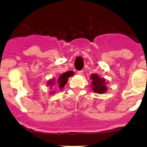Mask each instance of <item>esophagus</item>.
I'll use <instances>...</instances> for the list:
<instances>
[{
	"instance_id": "34e87169",
	"label": "esophagus",
	"mask_w": 147,
	"mask_h": 147,
	"mask_svg": "<svg viewBox=\"0 0 147 147\" xmlns=\"http://www.w3.org/2000/svg\"><path fill=\"white\" fill-rule=\"evenodd\" d=\"M77 74L79 75H83V71H78Z\"/></svg>"
}]
</instances>
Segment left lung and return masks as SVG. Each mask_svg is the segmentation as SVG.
Masks as SVG:
<instances>
[{
	"mask_svg": "<svg viewBox=\"0 0 147 147\" xmlns=\"http://www.w3.org/2000/svg\"><path fill=\"white\" fill-rule=\"evenodd\" d=\"M91 79V87L92 90L96 93H99V94H103L107 90V84L108 82H106L105 79H102L100 77L96 74H93L90 76Z\"/></svg>",
	"mask_w": 147,
	"mask_h": 147,
	"instance_id": "1",
	"label": "left lung"
}]
</instances>
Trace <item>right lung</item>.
Here are the masks:
<instances>
[{
    "instance_id": "1",
    "label": "right lung",
    "mask_w": 147,
    "mask_h": 147,
    "mask_svg": "<svg viewBox=\"0 0 147 147\" xmlns=\"http://www.w3.org/2000/svg\"><path fill=\"white\" fill-rule=\"evenodd\" d=\"M73 75H74V72L71 71L65 72L64 74H62L59 76L57 80H56L55 79H51V80H49L47 82V86L50 87V88H52L54 85H56V86L59 88V90H62V88H64L65 85L67 84L68 78L70 76H73ZM54 93H55L54 91H51L50 94H54Z\"/></svg>"
}]
</instances>
